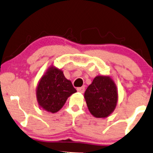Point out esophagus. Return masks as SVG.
Wrapping results in <instances>:
<instances>
[{
	"instance_id": "esophagus-1",
	"label": "esophagus",
	"mask_w": 153,
	"mask_h": 153,
	"mask_svg": "<svg viewBox=\"0 0 153 153\" xmlns=\"http://www.w3.org/2000/svg\"><path fill=\"white\" fill-rule=\"evenodd\" d=\"M77 91H78L79 93H81V94H82V93L84 92V91H85V87L82 86V87L77 88Z\"/></svg>"
}]
</instances>
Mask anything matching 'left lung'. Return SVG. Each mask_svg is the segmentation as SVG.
I'll return each mask as SVG.
<instances>
[{
	"label": "left lung",
	"instance_id": "left-lung-1",
	"mask_svg": "<svg viewBox=\"0 0 153 153\" xmlns=\"http://www.w3.org/2000/svg\"><path fill=\"white\" fill-rule=\"evenodd\" d=\"M90 113L96 118H106L114 111L118 102V91L108 75H97L84 94Z\"/></svg>",
	"mask_w": 153,
	"mask_h": 153
}]
</instances>
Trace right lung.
I'll list each match as a JSON object with an SVG mask.
<instances>
[{"label":"right lung","instance_id":"add662e5","mask_svg":"<svg viewBox=\"0 0 153 153\" xmlns=\"http://www.w3.org/2000/svg\"><path fill=\"white\" fill-rule=\"evenodd\" d=\"M76 92L63 71L51 65L39 80L36 96L39 106L54 114L60 110L68 97Z\"/></svg>","mask_w":153,"mask_h":153}]
</instances>
